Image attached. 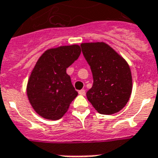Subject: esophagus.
Listing matches in <instances>:
<instances>
[{
  "instance_id": "obj_1",
  "label": "esophagus",
  "mask_w": 158,
  "mask_h": 158,
  "mask_svg": "<svg viewBox=\"0 0 158 158\" xmlns=\"http://www.w3.org/2000/svg\"><path fill=\"white\" fill-rule=\"evenodd\" d=\"M79 94H81V95H85V89H81V90H79Z\"/></svg>"
}]
</instances>
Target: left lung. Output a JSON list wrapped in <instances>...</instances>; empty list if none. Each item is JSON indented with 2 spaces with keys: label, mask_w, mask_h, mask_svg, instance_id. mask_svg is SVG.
<instances>
[{
  "label": "left lung",
  "mask_w": 158,
  "mask_h": 158,
  "mask_svg": "<svg viewBox=\"0 0 158 158\" xmlns=\"http://www.w3.org/2000/svg\"><path fill=\"white\" fill-rule=\"evenodd\" d=\"M81 46L94 80L86 92L87 99L100 114L118 113L129 101L132 91L129 64L104 42L81 43Z\"/></svg>",
  "instance_id": "8db88e82"
}]
</instances>
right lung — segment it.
<instances>
[{
    "label": "right lung",
    "mask_w": 158,
    "mask_h": 158,
    "mask_svg": "<svg viewBox=\"0 0 158 158\" xmlns=\"http://www.w3.org/2000/svg\"><path fill=\"white\" fill-rule=\"evenodd\" d=\"M81 51L77 44L48 49L35 64L27 81V94L32 108L43 118L60 119L77 96L66 70Z\"/></svg>",
    "instance_id": "add662e5"
}]
</instances>
